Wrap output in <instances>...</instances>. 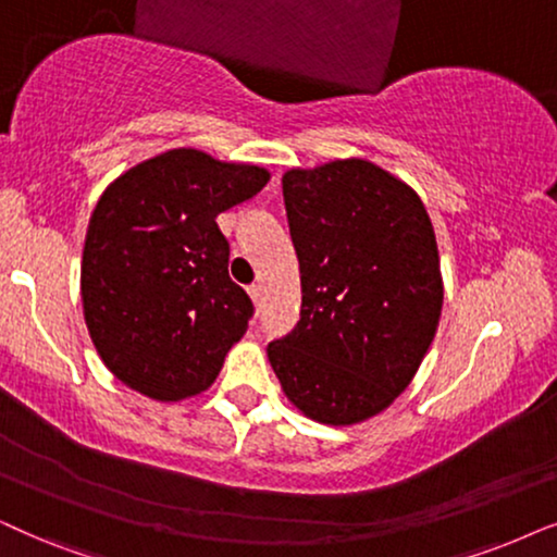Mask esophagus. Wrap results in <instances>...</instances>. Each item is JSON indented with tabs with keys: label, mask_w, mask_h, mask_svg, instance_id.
I'll use <instances>...</instances> for the list:
<instances>
[{
	"label": "esophagus",
	"mask_w": 557,
	"mask_h": 557,
	"mask_svg": "<svg viewBox=\"0 0 557 557\" xmlns=\"http://www.w3.org/2000/svg\"><path fill=\"white\" fill-rule=\"evenodd\" d=\"M248 294H250V299H252V305H256V309H261V286H258V284L248 286Z\"/></svg>",
	"instance_id": "obj_1"
}]
</instances>
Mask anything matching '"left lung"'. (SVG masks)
I'll list each match as a JSON object with an SVG mask.
<instances>
[{
    "instance_id": "obj_1",
    "label": "left lung",
    "mask_w": 557,
    "mask_h": 557,
    "mask_svg": "<svg viewBox=\"0 0 557 557\" xmlns=\"http://www.w3.org/2000/svg\"><path fill=\"white\" fill-rule=\"evenodd\" d=\"M301 317L269 343L296 409L322 424L384 411L414 379L443 312L435 230L417 191L363 158L284 173Z\"/></svg>"
}]
</instances>
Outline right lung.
<instances>
[{
	"label": "right lung",
	"instance_id": "obj_1",
	"mask_svg": "<svg viewBox=\"0 0 557 557\" xmlns=\"http://www.w3.org/2000/svg\"><path fill=\"white\" fill-rule=\"evenodd\" d=\"M269 178L258 165L176 148L107 186L86 230L82 301L94 348L122 384L158 401L214 384L252 317L227 273L216 214Z\"/></svg>",
	"mask_w": 557,
	"mask_h": 557
}]
</instances>
